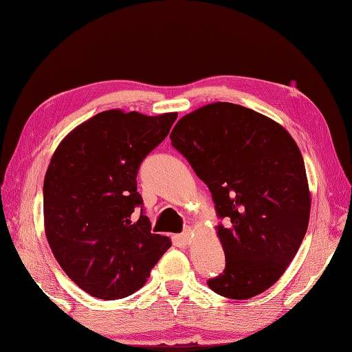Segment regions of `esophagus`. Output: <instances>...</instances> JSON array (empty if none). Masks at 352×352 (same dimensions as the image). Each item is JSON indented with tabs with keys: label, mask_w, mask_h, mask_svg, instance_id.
Returning a JSON list of instances; mask_svg holds the SVG:
<instances>
[{
	"label": "esophagus",
	"mask_w": 352,
	"mask_h": 352,
	"mask_svg": "<svg viewBox=\"0 0 352 352\" xmlns=\"http://www.w3.org/2000/svg\"><path fill=\"white\" fill-rule=\"evenodd\" d=\"M180 236H182L184 243H190V239H192V229H190V227H186Z\"/></svg>",
	"instance_id": "1"
}]
</instances>
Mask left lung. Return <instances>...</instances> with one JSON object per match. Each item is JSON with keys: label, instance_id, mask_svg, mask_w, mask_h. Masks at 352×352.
Wrapping results in <instances>:
<instances>
[{"label": "left lung", "instance_id": "obj_1", "mask_svg": "<svg viewBox=\"0 0 352 352\" xmlns=\"http://www.w3.org/2000/svg\"><path fill=\"white\" fill-rule=\"evenodd\" d=\"M170 142L208 184L226 268L208 280L229 299L265 292L290 265L309 219L305 164L293 137L268 117L229 102L186 114Z\"/></svg>", "mask_w": 352, "mask_h": 352}]
</instances>
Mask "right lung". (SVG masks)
<instances>
[{"instance_id": "1", "label": "right lung", "mask_w": 352, "mask_h": 352, "mask_svg": "<svg viewBox=\"0 0 352 352\" xmlns=\"http://www.w3.org/2000/svg\"><path fill=\"white\" fill-rule=\"evenodd\" d=\"M175 119L177 113L109 109L74 128L54 151L44 178L47 241L68 278L94 298L135 293L170 247L168 236L151 233L137 172Z\"/></svg>"}]
</instances>
